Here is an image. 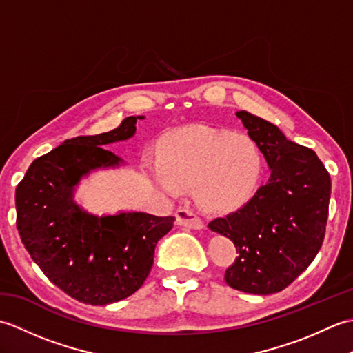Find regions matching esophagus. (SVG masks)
<instances>
[{
  "label": "esophagus",
  "instance_id": "esophagus-1",
  "mask_svg": "<svg viewBox=\"0 0 353 353\" xmlns=\"http://www.w3.org/2000/svg\"><path fill=\"white\" fill-rule=\"evenodd\" d=\"M176 220L177 224H181V226L185 228H190V229H203V220L200 219V216L192 212L191 209H186V208H181L176 211Z\"/></svg>",
  "mask_w": 353,
  "mask_h": 353
}]
</instances>
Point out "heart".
<instances>
[{"label":"heart","mask_w":353,"mask_h":353,"mask_svg":"<svg viewBox=\"0 0 353 353\" xmlns=\"http://www.w3.org/2000/svg\"><path fill=\"white\" fill-rule=\"evenodd\" d=\"M264 154L247 134L194 125L171 137L162 161L148 165V174L162 190L177 194L196 186V199L212 211L235 209L258 191Z\"/></svg>","instance_id":"b5f03b06"}]
</instances>
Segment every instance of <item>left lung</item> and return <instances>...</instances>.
Instances as JSON below:
<instances>
[{
    "label": "left lung",
    "instance_id": "8db88e82",
    "mask_svg": "<svg viewBox=\"0 0 353 353\" xmlns=\"http://www.w3.org/2000/svg\"><path fill=\"white\" fill-rule=\"evenodd\" d=\"M236 117L259 144L272 176L243 208L209 228L236 247L224 273L229 287L274 294L308 268L323 244L331 176L311 148L288 141L274 124L244 110Z\"/></svg>",
    "mask_w": 353,
    "mask_h": 353
}]
</instances>
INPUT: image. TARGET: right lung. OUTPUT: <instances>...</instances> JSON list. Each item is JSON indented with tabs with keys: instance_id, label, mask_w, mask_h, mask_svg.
<instances>
[{
	"instance_id": "1",
	"label": "right lung",
	"mask_w": 353,
	"mask_h": 353,
	"mask_svg": "<svg viewBox=\"0 0 353 353\" xmlns=\"http://www.w3.org/2000/svg\"><path fill=\"white\" fill-rule=\"evenodd\" d=\"M115 130L66 139L37 157L17 186L21 241L43 274L79 302L108 305L132 296L152 270L154 247L174 216L123 212L95 216L74 203V186L89 171L121 162L112 142L133 137L137 119Z\"/></svg>"
}]
</instances>
